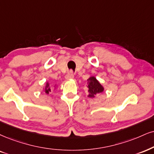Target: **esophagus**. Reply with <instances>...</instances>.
Returning <instances> with one entry per match:
<instances>
[{
	"label": "esophagus",
	"instance_id": "esophagus-1",
	"mask_svg": "<svg viewBox=\"0 0 154 154\" xmlns=\"http://www.w3.org/2000/svg\"><path fill=\"white\" fill-rule=\"evenodd\" d=\"M74 78V75H73V73L72 71L69 72L67 75H66V80H71V79H73Z\"/></svg>",
	"mask_w": 154,
	"mask_h": 154
}]
</instances>
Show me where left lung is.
<instances>
[{
  "mask_svg": "<svg viewBox=\"0 0 154 154\" xmlns=\"http://www.w3.org/2000/svg\"><path fill=\"white\" fill-rule=\"evenodd\" d=\"M87 83V91H88V97L94 98L95 96L99 94L104 91L103 86L100 84L99 81L96 77L91 76L88 79Z\"/></svg>",
  "mask_w": 154,
  "mask_h": 154,
  "instance_id": "obj_1",
  "label": "left lung"
}]
</instances>
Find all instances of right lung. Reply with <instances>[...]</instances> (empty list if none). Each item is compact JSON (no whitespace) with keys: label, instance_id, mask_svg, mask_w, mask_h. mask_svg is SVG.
<instances>
[{"label":"right lung","instance_id":"add662e5","mask_svg":"<svg viewBox=\"0 0 154 154\" xmlns=\"http://www.w3.org/2000/svg\"><path fill=\"white\" fill-rule=\"evenodd\" d=\"M53 87V88H54V89H56L57 87H58V86L57 85H54V86H51ZM43 91H44L45 94H49V93L51 92V87H50V83H49L48 82H46L45 83V88H43Z\"/></svg>","mask_w":154,"mask_h":154}]
</instances>
